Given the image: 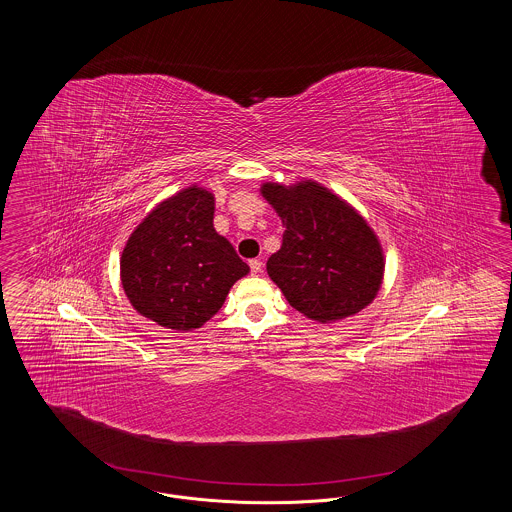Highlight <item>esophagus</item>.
Returning <instances> with one entry per match:
<instances>
[{"label": "esophagus", "mask_w": 512, "mask_h": 512, "mask_svg": "<svg viewBox=\"0 0 512 512\" xmlns=\"http://www.w3.org/2000/svg\"><path fill=\"white\" fill-rule=\"evenodd\" d=\"M249 268H251V274H259L263 270V263L259 259H251L249 261Z\"/></svg>", "instance_id": "1"}]
</instances>
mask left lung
I'll return each instance as SVG.
<instances>
[{
  "label": "left lung",
  "mask_w": 512,
  "mask_h": 512,
  "mask_svg": "<svg viewBox=\"0 0 512 512\" xmlns=\"http://www.w3.org/2000/svg\"><path fill=\"white\" fill-rule=\"evenodd\" d=\"M284 224L267 272L293 309L317 322L353 317L382 288L386 257L365 217L317 180L263 182Z\"/></svg>",
  "instance_id": "8db88e82"
}]
</instances>
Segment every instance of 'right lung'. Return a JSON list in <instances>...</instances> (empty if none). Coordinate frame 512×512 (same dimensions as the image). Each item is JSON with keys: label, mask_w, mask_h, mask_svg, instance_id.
Listing matches in <instances>:
<instances>
[{"label": "right lung", "mask_w": 512, "mask_h": 512, "mask_svg": "<svg viewBox=\"0 0 512 512\" xmlns=\"http://www.w3.org/2000/svg\"><path fill=\"white\" fill-rule=\"evenodd\" d=\"M215 195L192 184L157 203L126 240L122 290L130 305L176 332L201 328L249 274L213 226Z\"/></svg>", "instance_id": "right-lung-1"}]
</instances>
